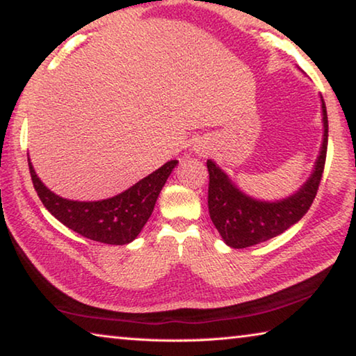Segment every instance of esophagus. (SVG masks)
Wrapping results in <instances>:
<instances>
[{"label":"esophagus","instance_id":"1","mask_svg":"<svg viewBox=\"0 0 356 356\" xmlns=\"http://www.w3.org/2000/svg\"><path fill=\"white\" fill-rule=\"evenodd\" d=\"M193 150H195V154H196V155L202 156L204 154H207V152H209V146H207L206 143L200 141V143H196L195 146H193Z\"/></svg>","mask_w":356,"mask_h":356}]
</instances>
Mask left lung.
I'll use <instances>...</instances> for the list:
<instances>
[{
    "label": "left lung",
    "instance_id": "8db88e82",
    "mask_svg": "<svg viewBox=\"0 0 356 356\" xmlns=\"http://www.w3.org/2000/svg\"><path fill=\"white\" fill-rule=\"evenodd\" d=\"M321 108L323 124L321 149L309 177L292 195L273 201L257 200L240 188L213 160H207L210 220L227 246L238 250L267 242L287 231L308 212L321 184L328 146V116L322 97Z\"/></svg>",
    "mask_w": 356,
    "mask_h": 356
}]
</instances>
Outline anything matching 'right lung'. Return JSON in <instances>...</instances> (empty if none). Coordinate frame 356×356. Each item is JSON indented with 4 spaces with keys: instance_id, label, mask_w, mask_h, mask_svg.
<instances>
[{
    "instance_id": "right-lung-1",
    "label": "right lung",
    "mask_w": 356,
    "mask_h": 356,
    "mask_svg": "<svg viewBox=\"0 0 356 356\" xmlns=\"http://www.w3.org/2000/svg\"><path fill=\"white\" fill-rule=\"evenodd\" d=\"M177 160L166 163L116 196L100 201H74L56 195L39 179L28 156L33 185L42 204L58 221L94 242L129 245L140 236Z\"/></svg>"
}]
</instances>
